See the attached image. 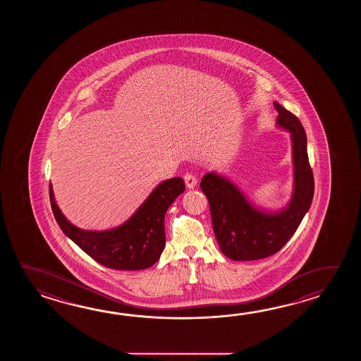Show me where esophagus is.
I'll use <instances>...</instances> for the list:
<instances>
[{
  "mask_svg": "<svg viewBox=\"0 0 361 361\" xmlns=\"http://www.w3.org/2000/svg\"><path fill=\"white\" fill-rule=\"evenodd\" d=\"M183 179L187 188H195V187H196V184H197V179H196V177H195L193 174H191V173L184 174Z\"/></svg>",
  "mask_w": 361,
  "mask_h": 361,
  "instance_id": "34e87169",
  "label": "esophagus"
}]
</instances>
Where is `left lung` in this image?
<instances>
[{"label": "left lung", "instance_id": "8db88e82", "mask_svg": "<svg viewBox=\"0 0 361 361\" xmlns=\"http://www.w3.org/2000/svg\"><path fill=\"white\" fill-rule=\"evenodd\" d=\"M275 108L277 125L292 133L294 192L288 207L277 214L259 212L233 184L215 173L205 174L200 183L210 205L215 238L222 253L233 261H255L277 253L300 227L314 197L306 131L297 116L277 102Z\"/></svg>", "mask_w": 361, "mask_h": 361}]
</instances>
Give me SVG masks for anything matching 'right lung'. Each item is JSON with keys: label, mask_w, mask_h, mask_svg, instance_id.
I'll return each mask as SVG.
<instances>
[{"label": "right lung", "mask_w": 361, "mask_h": 361, "mask_svg": "<svg viewBox=\"0 0 361 361\" xmlns=\"http://www.w3.org/2000/svg\"><path fill=\"white\" fill-rule=\"evenodd\" d=\"M182 178L159 184L128 222L114 230L84 231L69 223L55 204L50 184V204L61 230L102 266L135 271L154 266L165 246L164 218L173 201L184 192Z\"/></svg>", "instance_id": "obj_1"}]
</instances>
